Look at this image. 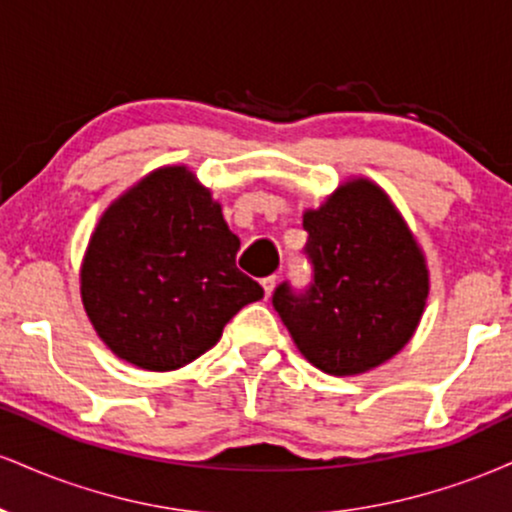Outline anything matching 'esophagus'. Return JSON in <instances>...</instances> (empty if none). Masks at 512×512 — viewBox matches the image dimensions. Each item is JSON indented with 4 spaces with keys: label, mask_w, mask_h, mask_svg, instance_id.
<instances>
[{
    "label": "esophagus",
    "mask_w": 512,
    "mask_h": 512,
    "mask_svg": "<svg viewBox=\"0 0 512 512\" xmlns=\"http://www.w3.org/2000/svg\"><path fill=\"white\" fill-rule=\"evenodd\" d=\"M274 286H276V276H274V274H272V276H264V279H262V289H264V298H269V296H272Z\"/></svg>",
    "instance_id": "esophagus-1"
}]
</instances>
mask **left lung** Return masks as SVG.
<instances>
[{
    "mask_svg": "<svg viewBox=\"0 0 512 512\" xmlns=\"http://www.w3.org/2000/svg\"><path fill=\"white\" fill-rule=\"evenodd\" d=\"M313 281L276 286L272 303L298 351L330 375L390 361L419 327L428 298L424 252L375 182L356 178L303 214Z\"/></svg>",
    "mask_w": 512,
    "mask_h": 512,
    "instance_id": "obj_1",
    "label": "left lung"
}]
</instances>
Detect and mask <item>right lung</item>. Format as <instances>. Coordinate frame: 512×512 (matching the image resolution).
Listing matches in <instances>:
<instances>
[{
  "label": "right lung",
  "instance_id": "right-lung-1",
  "mask_svg": "<svg viewBox=\"0 0 512 512\" xmlns=\"http://www.w3.org/2000/svg\"><path fill=\"white\" fill-rule=\"evenodd\" d=\"M238 248L192 170H154L105 209L88 240L81 301L93 330L132 366H187L264 296L236 267Z\"/></svg>",
  "mask_w": 512,
  "mask_h": 512
}]
</instances>
